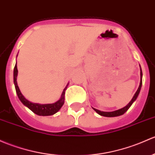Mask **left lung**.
Segmentation results:
<instances>
[{
  "label": "left lung",
  "mask_w": 155,
  "mask_h": 155,
  "mask_svg": "<svg viewBox=\"0 0 155 155\" xmlns=\"http://www.w3.org/2000/svg\"><path fill=\"white\" fill-rule=\"evenodd\" d=\"M142 77H143V73H142V70H141V68H140V82L139 87H138L137 91H136L135 94H134V95L133 98L131 99V100L130 101L129 103H128V105H126V106H125L124 107H123V108L119 109V110H114V111H110V112L101 111V110H97V109L94 108V107H93V109H94V110H95V111L97 112V113L98 114L101 115V116H103V117H114L121 116V115L124 114L125 112H126L127 110H128V108H129V107L131 106V105H132V104L134 103V102H135V100H136L137 98L138 95H139L140 91V89H141V87H142Z\"/></svg>",
  "instance_id": "left-lung-1"
}]
</instances>
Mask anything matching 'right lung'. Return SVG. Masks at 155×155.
<instances>
[{
	"label": "right lung",
	"mask_w": 155,
	"mask_h": 155,
	"mask_svg": "<svg viewBox=\"0 0 155 155\" xmlns=\"http://www.w3.org/2000/svg\"><path fill=\"white\" fill-rule=\"evenodd\" d=\"M17 76H18V68H17V61H16L15 66L14 68V72H13V79H14V84L15 87L16 94H17L18 97L21 102L25 105L26 107L30 109L33 113L35 114L39 115V116H50V115H53L57 113L58 110L61 109L62 105L64 103V94L65 91H66L67 87H68V84H67L66 87L63 90L62 94H61V97L56 101L54 103L51 104H39V103H33L31 102L29 100H27L25 97L23 96V94L21 92L20 89H19L17 83Z\"/></svg>",
	"instance_id": "1"
}]
</instances>
